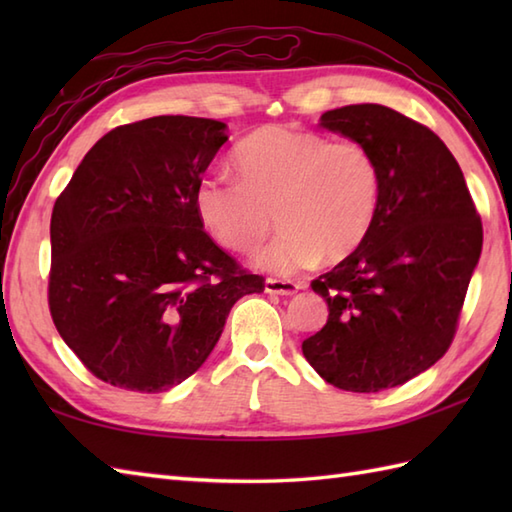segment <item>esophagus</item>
<instances>
[{"instance_id":"obj_1","label":"esophagus","mask_w":512,"mask_h":512,"mask_svg":"<svg viewBox=\"0 0 512 512\" xmlns=\"http://www.w3.org/2000/svg\"><path fill=\"white\" fill-rule=\"evenodd\" d=\"M266 292L270 295H295L297 290H301L303 286L299 281H290V279H275V277H268L266 284H264Z\"/></svg>"}]
</instances>
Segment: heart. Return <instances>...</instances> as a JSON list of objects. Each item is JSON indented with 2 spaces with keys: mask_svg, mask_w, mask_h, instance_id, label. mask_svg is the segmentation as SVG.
I'll list each match as a JSON object with an SVG mask.
<instances>
[{
  "mask_svg": "<svg viewBox=\"0 0 512 512\" xmlns=\"http://www.w3.org/2000/svg\"><path fill=\"white\" fill-rule=\"evenodd\" d=\"M239 180L206 173L195 184L193 206L217 244L250 255L277 222L284 231L257 264L295 275L325 255L341 262L361 246L380 200V167L358 140H330L290 125H266L233 154Z\"/></svg>",
  "mask_w": 512,
  "mask_h": 512,
  "instance_id": "obj_1",
  "label": "heart"
}]
</instances>
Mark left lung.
<instances>
[{
  "instance_id": "1",
  "label": "left lung",
  "mask_w": 512,
  "mask_h": 512,
  "mask_svg": "<svg viewBox=\"0 0 512 512\" xmlns=\"http://www.w3.org/2000/svg\"><path fill=\"white\" fill-rule=\"evenodd\" d=\"M321 127L372 149L380 200L372 231L312 281L330 317L301 350L339 389L374 394L447 354L477 259L482 220L447 145L385 105H345Z\"/></svg>"
}]
</instances>
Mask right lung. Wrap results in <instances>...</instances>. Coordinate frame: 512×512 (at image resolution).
Returning a JSON list of instances; mask_svg holds the SVG:
<instances>
[{
	"instance_id": "1",
	"label": "right lung",
	"mask_w": 512,
	"mask_h": 512,
	"mask_svg": "<svg viewBox=\"0 0 512 512\" xmlns=\"http://www.w3.org/2000/svg\"><path fill=\"white\" fill-rule=\"evenodd\" d=\"M213 118L154 116L96 143L54 202L48 306L107 385L158 394L209 358L237 299L264 292L204 231L195 184L226 143Z\"/></svg>"
}]
</instances>
